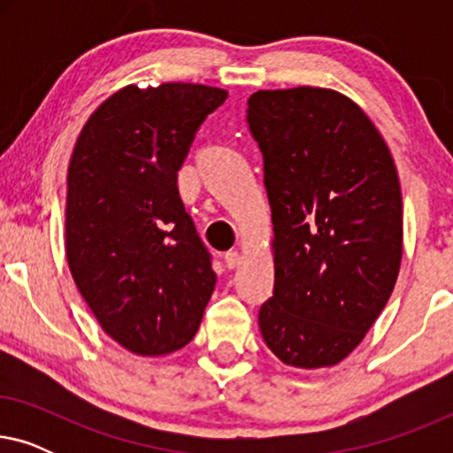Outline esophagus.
<instances>
[{
    "instance_id": "esophagus-1",
    "label": "esophagus",
    "mask_w": 453,
    "mask_h": 453,
    "mask_svg": "<svg viewBox=\"0 0 453 453\" xmlns=\"http://www.w3.org/2000/svg\"><path fill=\"white\" fill-rule=\"evenodd\" d=\"M225 264H226V268L234 270V268H237V265L241 264V253H239L237 250L226 251V253H225Z\"/></svg>"
}]
</instances>
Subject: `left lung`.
<instances>
[{
	"label": "left lung",
	"instance_id": "1",
	"mask_svg": "<svg viewBox=\"0 0 453 453\" xmlns=\"http://www.w3.org/2000/svg\"><path fill=\"white\" fill-rule=\"evenodd\" d=\"M247 123L274 225V295L259 330L282 363L332 367L361 344L398 278V171L369 117L336 90H257Z\"/></svg>",
	"mask_w": 453,
	"mask_h": 453
}]
</instances>
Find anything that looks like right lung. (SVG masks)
Segmentation results:
<instances>
[{"label":"right lung","instance_id":"1","mask_svg":"<svg viewBox=\"0 0 453 453\" xmlns=\"http://www.w3.org/2000/svg\"><path fill=\"white\" fill-rule=\"evenodd\" d=\"M226 90L126 86L84 123L67 169L65 256L98 324L123 349L160 357L200 327L216 274L185 212L177 171Z\"/></svg>","mask_w":453,"mask_h":453}]
</instances>
